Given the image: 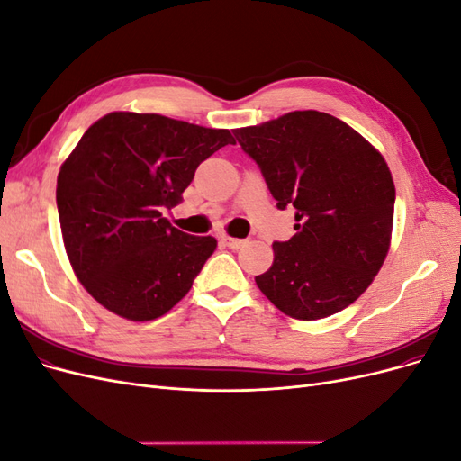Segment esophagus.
I'll return each mask as SVG.
<instances>
[{"label":"esophagus","instance_id":"34e87169","mask_svg":"<svg viewBox=\"0 0 461 461\" xmlns=\"http://www.w3.org/2000/svg\"><path fill=\"white\" fill-rule=\"evenodd\" d=\"M221 242L225 244V246H229V248H232V249H239V248H242L248 240H242V239H232V236H221Z\"/></svg>","mask_w":461,"mask_h":461}]
</instances>
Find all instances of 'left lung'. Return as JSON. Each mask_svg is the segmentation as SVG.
I'll return each instance as SVG.
<instances>
[{"label":"left lung","instance_id":"obj_1","mask_svg":"<svg viewBox=\"0 0 461 461\" xmlns=\"http://www.w3.org/2000/svg\"><path fill=\"white\" fill-rule=\"evenodd\" d=\"M276 207L296 209V234L273 242L256 285L285 315L323 319L354 303L390 248L396 188L381 151L337 117L290 113L234 129Z\"/></svg>","mask_w":461,"mask_h":461}]
</instances>
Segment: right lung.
I'll return each mask as SVG.
<instances>
[{
    "instance_id": "add662e5",
    "label": "right lung",
    "mask_w": 461,
    "mask_h": 461,
    "mask_svg": "<svg viewBox=\"0 0 461 461\" xmlns=\"http://www.w3.org/2000/svg\"><path fill=\"white\" fill-rule=\"evenodd\" d=\"M227 144H236L227 129L132 111L82 134L55 198L67 258L105 310L151 321L188 294L217 240L175 229L163 209L183 202L198 165Z\"/></svg>"
}]
</instances>
